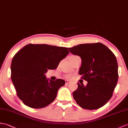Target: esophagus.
<instances>
[{
    "mask_svg": "<svg viewBox=\"0 0 128 128\" xmlns=\"http://www.w3.org/2000/svg\"><path fill=\"white\" fill-rule=\"evenodd\" d=\"M70 83V81H68V80H65V84H69Z\"/></svg>",
    "mask_w": 128,
    "mask_h": 128,
    "instance_id": "obj_1",
    "label": "esophagus"
}]
</instances>
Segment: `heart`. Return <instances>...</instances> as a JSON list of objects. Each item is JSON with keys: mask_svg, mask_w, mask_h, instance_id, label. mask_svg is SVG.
Instances as JSON below:
<instances>
[{"mask_svg": "<svg viewBox=\"0 0 128 128\" xmlns=\"http://www.w3.org/2000/svg\"><path fill=\"white\" fill-rule=\"evenodd\" d=\"M75 56H71L70 57H75ZM65 78H71V75H70V74H68V75H65Z\"/></svg>", "mask_w": 128, "mask_h": 128, "instance_id": "1", "label": "heart"}]
</instances>
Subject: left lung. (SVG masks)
<instances>
[{"label":"left lung","instance_id":"left-lung-1","mask_svg":"<svg viewBox=\"0 0 128 128\" xmlns=\"http://www.w3.org/2000/svg\"><path fill=\"white\" fill-rule=\"evenodd\" d=\"M68 49L81 57L82 65L78 74L88 82L86 86L78 83V89L73 92L74 100L84 109L102 108L111 98L118 82L116 56L100 42L80 44Z\"/></svg>","mask_w":128,"mask_h":128}]
</instances>
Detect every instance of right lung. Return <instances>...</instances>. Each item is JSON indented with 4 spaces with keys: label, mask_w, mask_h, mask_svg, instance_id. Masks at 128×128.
Returning <instances> with one entry per match:
<instances>
[{
    "label": "right lung",
    "mask_w": 128,
    "mask_h": 128,
    "mask_svg": "<svg viewBox=\"0 0 128 128\" xmlns=\"http://www.w3.org/2000/svg\"><path fill=\"white\" fill-rule=\"evenodd\" d=\"M69 53L66 47L32 44L16 53L11 64V78L18 96L26 105L40 108L54 100L65 82L48 80L44 74L48 69H56Z\"/></svg>",
    "instance_id": "right-lung-1"
}]
</instances>
